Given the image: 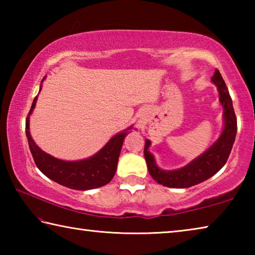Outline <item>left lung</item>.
<instances>
[{
    "mask_svg": "<svg viewBox=\"0 0 255 255\" xmlns=\"http://www.w3.org/2000/svg\"><path fill=\"white\" fill-rule=\"evenodd\" d=\"M211 81L217 85L219 91V100L224 107V118H225V127L219 139L211 146L209 149L200 155L199 157L192 161L187 166L182 169L174 171H164L158 169L155 164L153 155L148 152L150 141L145 140L144 156L147 163L148 172L152 178L159 184L165 185L169 188H189L192 185L202 182L217 172L225 165L231 150L234 144L236 131H237V120L235 116L234 108H233L232 98L228 92L225 81L218 70H215L214 76Z\"/></svg>",
    "mask_w": 255,
    "mask_h": 255,
    "instance_id": "8db88e82",
    "label": "left lung"
}]
</instances>
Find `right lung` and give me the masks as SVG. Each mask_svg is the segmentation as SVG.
<instances>
[{
  "mask_svg": "<svg viewBox=\"0 0 255 255\" xmlns=\"http://www.w3.org/2000/svg\"><path fill=\"white\" fill-rule=\"evenodd\" d=\"M37 98L38 96L34 98L31 109L25 119V135L28 138L30 152L38 169L55 182L74 190L96 189L109 183L117 170L120 150L128 131L120 132L112 137L100 152L88 159L75 162L57 159L42 152L30 135L29 116L36 106Z\"/></svg>",
  "mask_w": 255,
  "mask_h": 255,
  "instance_id": "right-lung-1",
  "label": "right lung"
}]
</instances>
